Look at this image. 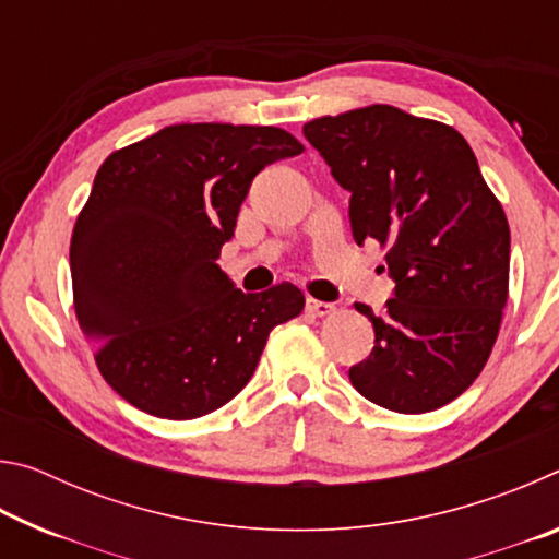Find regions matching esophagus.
<instances>
[{"instance_id": "obj_1", "label": "esophagus", "mask_w": 559, "mask_h": 559, "mask_svg": "<svg viewBox=\"0 0 559 559\" xmlns=\"http://www.w3.org/2000/svg\"><path fill=\"white\" fill-rule=\"evenodd\" d=\"M306 313L308 316H316V318H325V316H333L335 313V306H333V302H323V300L308 298L306 300Z\"/></svg>"}]
</instances>
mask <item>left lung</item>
Here are the masks:
<instances>
[{"label": "left lung", "instance_id": "obj_1", "mask_svg": "<svg viewBox=\"0 0 559 559\" xmlns=\"http://www.w3.org/2000/svg\"><path fill=\"white\" fill-rule=\"evenodd\" d=\"M302 132L353 194L355 241H380L396 283L382 318L355 306L374 325V347L349 382L384 409H439L476 382L498 340L510 273L503 206L447 122L374 103Z\"/></svg>", "mask_w": 559, "mask_h": 559}]
</instances>
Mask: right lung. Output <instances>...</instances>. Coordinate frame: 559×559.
Listing matches in <instances>:
<instances>
[{"label": "right lung", "instance_id": "add662e5", "mask_svg": "<svg viewBox=\"0 0 559 559\" xmlns=\"http://www.w3.org/2000/svg\"><path fill=\"white\" fill-rule=\"evenodd\" d=\"M273 126L179 122L100 165L71 236L73 306L98 372L159 419H197L239 394L269 333L306 296L241 293L216 266L251 179L300 155Z\"/></svg>", "mask_w": 559, "mask_h": 559}]
</instances>
